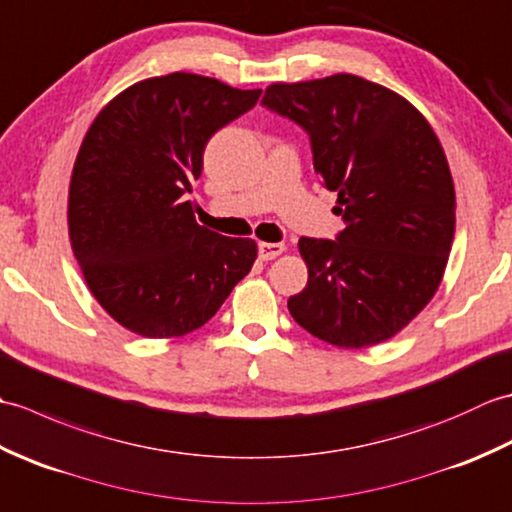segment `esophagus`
<instances>
[{
	"mask_svg": "<svg viewBox=\"0 0 512 512\" xmlns=\"http://www.w3.org/2000/svg\"><path fill=\"white\" fill-rule=\"evenodd\" d=\"M257 250H259V259H262V262H268V259H275L281 253H284L286 246L284 244H273V242H259Z\"/></svg>",
	"mask_w": 512,
	"mask_h": 512,
	"instance_id": "1",
	"label": "esophagus"
}]
</instances>
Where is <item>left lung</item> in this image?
Returning <instances> with one entry per match:
<instances>
[{
  "instance_id": "1",
  "label": "left lung",
  "mask_w": 512,
  "mask_h": 512,
  "mask_svg": "<svg viewBox=\"0 0 512 512\" xmlns=\"http://www.w3.org/2000/svg\"><path fill=\"white\" fill-rule=\"evenodd\" d=\"M262 105L306 129L345 222L336 239H299L308 284L288 299L292 319L347 350L391 339L436 295L453 244L455 189L436 132L400 94L354 74L273 83Z\"/></svg>"
}]
</instances>
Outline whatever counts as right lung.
<instances>
[{
	"label": "right lung",
	"mask_w": 512,
	"mask_h": 512,
	"mask_svg": "<svg viewBox=\"0 0 512 512\" xmlns=\"http://www.w3.org/2000/svg\"><path fill=\"white\" fill-rule=\"evenodd\" d=\"M262 90L173 72L107 103L72 169L68 231L94 299L129 332L171 339L202 328L257 259V244L195 222L184 200L209 138Z\"/></svg>",
	"instance_id": "obj_1"
}]
</instances>
